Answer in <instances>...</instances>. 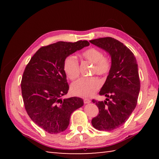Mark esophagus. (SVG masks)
<instances>
[{"mask_svg":"<svg viewBox=\"0 0 159 159\" xmlns=\"http://www.w3.org/2000/svg\"><path fill=\"white\" fill-rule=\"evenodd\" d=\"M83 102H84L85 104H89L91 102V101L89 99H83Z\"/></svg>","mask_w":159,"mask_h":159,"instance_id":"obj_1","label":"esophagus"}]
</instances>
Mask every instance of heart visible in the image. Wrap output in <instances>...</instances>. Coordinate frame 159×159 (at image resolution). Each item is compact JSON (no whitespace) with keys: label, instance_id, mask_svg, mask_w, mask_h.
<instances>
[{"label":"heart","instance_id":"1","mask_svg":"<svg viewBox=\"0 0 159 159\" xmlns=\"http://www.w3.org/2000/svg\"><path fill=\"white\" fill-rule=\"evenodd\" d=\"M81 57L94 64L93 73L106 75L111 69V60L104 57L101 50L97 48H90L81 53ZM64 71L69 79L75 80L79 75V65L77 59L74 56H69L64 61ZM101 82L98 78H81L71 85V93L74 95L88 98L94 95L100 88Z\"/></svg>","mask_w":159,"mask_h":159}]
</instances>
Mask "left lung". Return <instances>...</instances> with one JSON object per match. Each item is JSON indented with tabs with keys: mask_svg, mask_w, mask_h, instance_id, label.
Instances as JSON below:
<instances>
[{
	"mask_svg": "<svg viewBox=\"0 0 159 159\" xmlns=\"http://www.w3.org/2000/svg\"><path fill=\"white\" fill-rule=\"evenodd\" d=\"M105 50L111 57V66L99 95L106 100L93 99L99 109V114L92 120L98 130L111 131L124 124L137 105L139 90L138 66L131 50L121 42L111 37L90 41Z\"/></svg>",
	"mask_w": 159,
	"mask_h": 159,
	"instance_id": "1",
	"label": "left lung"
}]
</instances>
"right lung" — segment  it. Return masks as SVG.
<instances>
[{"label":"right lung","instance_id":"obj_1","mask_svg":"<svg viewBox=\"0 0 159 159\" xmlns=\"http://www.w3.org/2000/svg\"><path fill=\"white\" fill-rule=\"evenodd\" d=\"M89 45L87 41H59L43 46L26 66L21 83L25 109L31 119L48 133L65 130L72 113L83 106L80 98H61L69 89L64 61Z\"/></svg>","mask_w":159,"mask_h":159}]
</instances>
